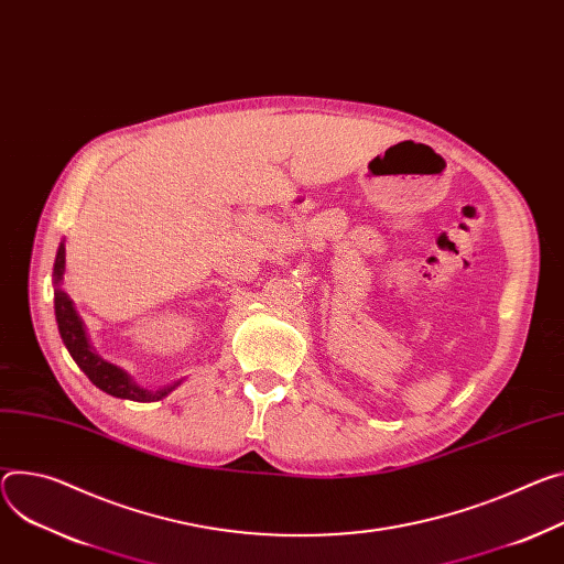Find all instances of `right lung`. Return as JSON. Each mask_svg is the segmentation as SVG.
Listing matches in <instances>:
<instances>
[{"instance_id": "1", "label": "right lung", "mask_w": 564, "mask_h": 564, "mask_svg": "<svg viewBox=\"0 0 564 564\" xmlns=\"http://www.w3.org/2000/svg\"><path fill=\"white\" fill-rule=\"evenodd\" d=\"M63 279H65V240L58 245L56 251V263H54V308H56V322H58V330L61 337L69 350V355L74 357V362L80 367V371L100 389L115 398H126V400H137V402H155L166 398L173 389H177L182 384V380L160 387V389H145L139 387L128 371H123L121 367L104 360L87 337L85 324L78 317L74 301L69 299V294L63 290Z\"/></svg>"}]
</instances>
